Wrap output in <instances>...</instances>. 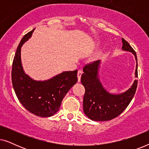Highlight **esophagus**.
Here are the masks:
<instances>
[{"instance_id":"esophagus-1","label":"esophagus","mask_w":149,"mask_h":149,"mask_svg":"<svg viewBox=\"0 0 149 149\" xmlns=\"http://www.w3.org/2000/svg\"><path fill=\"white\" fill-rule=\"evenodd\" d=\"M83 74V71L81 70H78V73H77V77H78V81H81V75Z\"/></svg>"}]
</instances>
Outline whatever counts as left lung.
<instances>
[{
  "instance_id": "8db88e82",
  "label": "left lung",
  "mask_w": 149,
  "mask_h": 149,
  "mask_svg": "<svg viewBox=\"0 0 149 149\" xmlns=\"http://www.w3.org/2000/svg\"><path fill=\"white\" fill-rule=\"evenodd\" d=\"M122 49L132 52L135 56L136 67L135 77H138V62L135 51L122 38ZM101 61H95L83 68L81 81L85 87L83 97V111L92 121H109L117 117L124 111L132 101L137 88L138 81L135 80L132 87L125 92L113 94L104 89L98 77Z\"/></svg>"
}]
</instances>
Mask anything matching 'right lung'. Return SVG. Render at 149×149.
I'll return each instance as SVG.
<instances>
[{"label":"right lung","instance_id":"obj_1","mask_svg":"<svg viewBox=\"0 0 149 149\" xmlns=\"http://www.w3.org/2000/svg\"><path fill=\"white\" fill-rule=\"evenodd\" d=\"M34 29L24 36L14 56L12 84L20 103L30 113L41 117L54 115L60 109L63 98L77 82V70L64 71L45 81H36L24 72L21 47L31 37Z\"/></svg>","mask_w":149,"mask_h":149}]
</instances>
